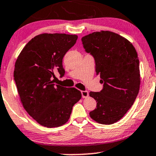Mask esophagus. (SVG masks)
<instances>
[{
	"label": "esophagus",
	"instance_id": "esophagus-1",
	"mask_svg": "<svg viewBox=\"0 0 156 156\" xmlns=\"http://www.w3.org/2000/svg\"><path fill=\"white\" fill-rule=\"evenodd\" d=\"M81 95L83 98H87L88 96V91H87V90H82Z\"/></svg>",
	"mask_w": 156,
	"mask_h": 156
}]
</instances>
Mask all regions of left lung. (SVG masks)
I'll use <instances>...</instances> for the list:
<instances>
[{
  "label": "left lung",
  "instance_id": "obj_1",
  "mask_svg": "<svg viewBox=\"0 0 156 156\" xmlns=\"http://www.w3.org/2000/svg\"><path fill=\"white\" fill-rule=\"evenodd\" d=\"M85 51L95 60L96 74L103 88L90 92L96 108L90 112L94 121L112 125L121 119L131 108L139 93V59L130 42L109 31H96L81 39Z\"/></svg>",
  "mask_w": 156,
  "mask_h": 156
}]
</instances>
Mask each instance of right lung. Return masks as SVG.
Listing matches in <instances>:
<instances>
[{"instance_id":"obj_1","label":"right lung","mask_w":156,"mask_h":156,"mask_svg":"<svg viewBox=\"0 0 156 156\" xmlns=\"http://www.w3.org/2000/svg\"><path fill=\"white\" fill-rule=\"evenodd\" d=\"M77 39V35L57 33L37 35L16 61L13 77L21 103L27 113L44 127L66 123L73 106L81 98L80 90L55 84L53 79L57 70L65 75L62 59Z\"/></svg>"}]
</instances>
